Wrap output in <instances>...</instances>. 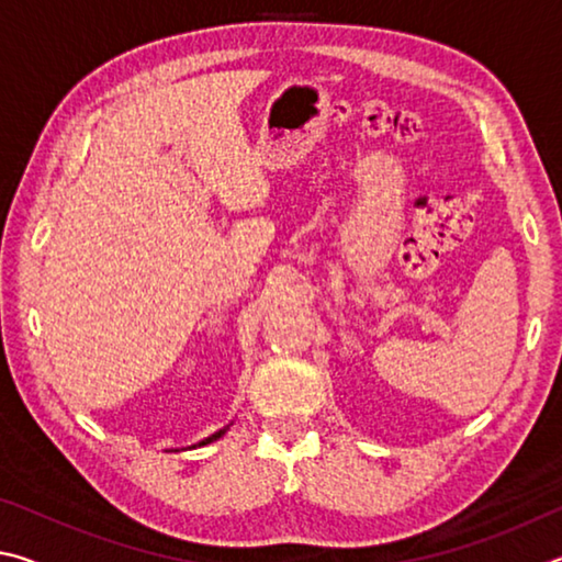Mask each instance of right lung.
<instances>
[{
    "label": "right lung",
    "mask_w": 562,
    "mask_h": 562,
    "mask_svg": "<svg viewBox=\"0 0 562 562\" xmlns=\"http://www.w3.org/2000/svg\"><path fill=\"white\" fill-rule=\"evenodd\" d=\"M227 431V426H225V429H221V431H215L213 436H207V439H203L201 443H198V446H205V443H213V441H217V439H221V436ZM193 449H195V446H193Z\"/></svg>",
    "instance_id": "1"
}]
</instances>
